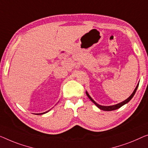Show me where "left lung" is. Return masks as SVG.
<instances>
[{
  "instance_id": "obj_1",
  "label": "left lung",
  "mask_w": 148,
  "mask_h": 148,
  "mask_svg": "<svg viewBox=\"0 0 148 148\" xmlns=\"http://www.w3.org/2000/svg\"><path fill=\"white\" fill-rule=\"evenodd\" d=\"M138 85H139V84H138L137 85V86H136V88H135V90H134V92H133V93H132V94H131V96L129 97L128 98H127L126 100H124V101H123V102H120V103H118V104H116V105H113V106H101V105H99L98 103H97L95 101H94L93 99H92L91 97H90V96L89 95V94H88V93L87 92H86V95H87V96L88 97V98H89V99L90 100L92 101V102H93L94 104H95L97 107L98 108H100V110H104V111H112V110H117V109H118V108H120V107H122V106H123L124 104H125V103H127V102H129L131 100V99L133 98V96H134V94H135V93H136V90H137V89H138Z\"/></svg>"
}]
</instances>
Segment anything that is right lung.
<instances>
[{
	"instance_id": "obj_1",
	"label": "right lung",
	"mask_w": 148,
	"mask_h": 148,
	"mask_svg": "<svg viewBox=\"0 0 148 148\" xmlns=\"http://www.w3.org/2000/svg\"><path fill=\"white\" fill-rule=\"evenodd\" d=\"M48 111H49V110H48ZM48 111H47V112H44V113H40V114H36V115H41V114H46V113H47V112H48Z\"/></svg>"
}]
</instances>
